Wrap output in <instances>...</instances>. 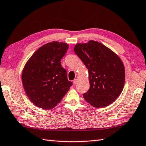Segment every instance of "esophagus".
Returning <instances> with one entry per match:
<instances>
[{
    "instance_id": "34e87169",
    "label": "esophagus",
    "mask_w": 146,
    "mask_h": 146,
    "mask_svg": "<svg viewBox=\"0 0 146 146\" xmlns=\"http://www.w3.org/2000/svg\"><path fill=\"white\" fill-rule=\"evenodd\" d=\"M78 82H79V79L77 78V79H74V80L73 84H74V85H76V84H77V83H78Z\"/></svg>"
}]
</instances>
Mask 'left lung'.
<instances>
[{"label": "left lung", "instance_id": "left-lung-1", "mask_svg": "<svg viewBox=\"0 0 146 146\" xmlns=\"http://www.w3.org/2000/svg\"><path fill=\"white\" fill-rule=\"evenodd\" d=\"M74 52L89 72L90 88L83 94L94 108H104L121 94L125 82V69L121 59L98 41L77 44Z\"/></svg>", "mask_w": 146, "mask_h": 146}]
</instances>
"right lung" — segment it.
<instances>
[{
    "instance_id": "1",
    "label": "right lung",
    "mask_w": 146,
    "mask_h": 146,
    "mask_svg": "<svg viewBox=\"0 0 146 146\" xmlns=\"http://www.w3.org/2000/svg\"><path fill=\"white\" fill-rule=\"evenodd\" d=\"M68 48L66 43H47L35 51L25 64L22 84L29 99L38 108L46 110L55 108L72 86L66 70L61 66V59Z\"/></svg>"
}]
</instances>
